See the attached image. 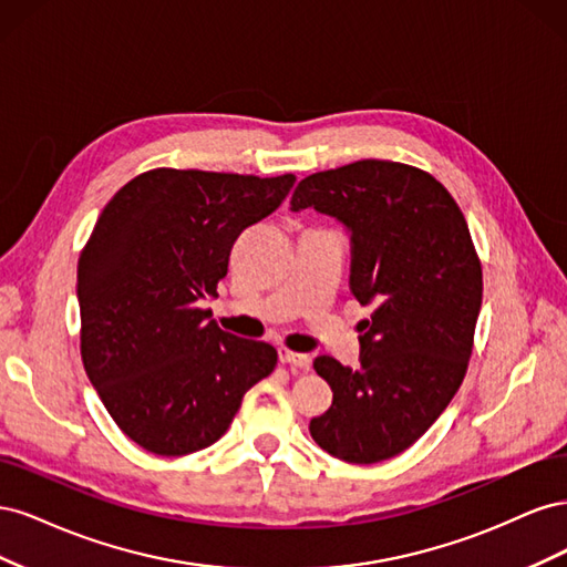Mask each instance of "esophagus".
Masks as SVG:
<instances>
[{"instance_id": "1", "label": "esophagus", "mask_w": 567, "mask_h": 567, "mask_svg": "<svg viewBox=\"0 0 567 567\" xmlns=\"http://www.w3.org/2000/svg\"><path fill=\"white\" fill-rule=\"evenodd\" d=\"M279 362L281 364H290V367H298V369H310L312 367V359L302 354V352H293L288 348H279Z\"/></svg>"}]
</instances>
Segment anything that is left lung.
Masks as SVG:
<instances>
[{
	"instance_id": "obj_1",
	"label": "left lung",
	"mask_w": 567,
	"mask_h": 567,
	"mask_svg": "<svg viewBox=\"0 0 567 567\" xmlns=\"http://www.w3.org/2000/svg\"><path fill=\"white\" fill-rule=\"evenodd\" d=\"M315 208L350 231L352 296L371 305L359 369L321 354L333 404L310 421L323 452L379 463L409 450L456 394L483 305V267L466 217L433 175L357 161L305 177L290 210Z\"/></svg>"
}]
</instances>
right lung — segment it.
I'll list each match as a JSON object with an SVG mask.
<instances>
[{"instance_id":"add662e5","label":"right lung","mask_w":567,"mask_h":567,"mask_svg":"<svg viewBox=\"0 0 567 567\" xmlns=\"http://www.w3.org/2000/svg\"><path fill=\"white\" fill-rule=\"evenodd\" d=\"M293 184L296 175L158 167L99 215L78 262L82 364L120 431L146 452L210 447L277 367L269 342L221 331L200 305L217 296L238 234Z\"/></svg>"}]
</instances>
